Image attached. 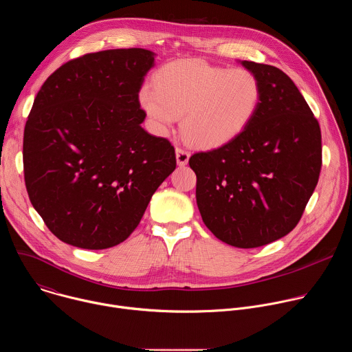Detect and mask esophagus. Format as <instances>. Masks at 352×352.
<instances>
[{"mask_svg": "<svg viewBox=\"0 0 352 352\" xmlns=\"http://www.w3.org/2000/svg\"><path fill=\"white\" fill-rule=\"evenodd\" d=\"M175 157H177V163L178 166H186L188 162H189V152H186V150L181 148V147H177L175 148Z\"/></svg>", "mask_w": 352, "mask_h": 352, "instance_id": "obj_1", "label": "esophagus"}]
</instances>
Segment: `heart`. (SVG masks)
Returning <instances> with one entry per match:
<instances>
[{
    "mask_svg": "<svg viewBox=\"0 0 352 352\" xmlns=\"http://www.w3.org/2000/svg\"><path fill=\"white\" fill-rule=\"evenodd\" d=\"M155 87L143 86L139 103L160 133L182 117L185 139L199 148L235 140L254 121L262 102L258 76L245 68L228 69L200 60L162 67Z\"/></svg>",
    "mask_w": 352,
    "mask_h": 352,
    "instance_id": "b5f03b06",
    "label": "heart"
}]
</instances>
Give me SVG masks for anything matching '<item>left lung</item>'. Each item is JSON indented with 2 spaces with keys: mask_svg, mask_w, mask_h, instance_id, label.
I'll use <instances>...</instances> for the list:
<instances>
[{
  "mask_svg": "<svg viewBox=\"0 0 352 352\" xmlns=\"http://www.w3.org/2000/svg\"><path fill=\"white\" fill-rule=\"evenodd\" d=\"M262 86L256 117L232 142L190 156L206 227L235 248H258L295 228L322 167V135L304 96L281 69L239 61Z\"/></svg>",
  "mask_w": 352,
  "mask_h": 352,
  "instance_id": "obj_1",
  "label": "left lung"
}]
</instances>
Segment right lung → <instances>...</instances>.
<instances>
[{"instance_id":"right-lung-1","label":"right lung","mask_w":352,"mask_h":352,"mask_svg":"<svg viewBox=\"0 0 352 352\" xmlns=\"http://www.w3.org/2000/svg\"><path fill=\"white\" fill-rule=\"evenodd\" d=\"M156 54L118 48L60 67L38 90L23 133L29 199L48 230L82 249H107L138 227L175 170L166 138L142 128L139 90Z\"/></svg>"}]
</instances>
